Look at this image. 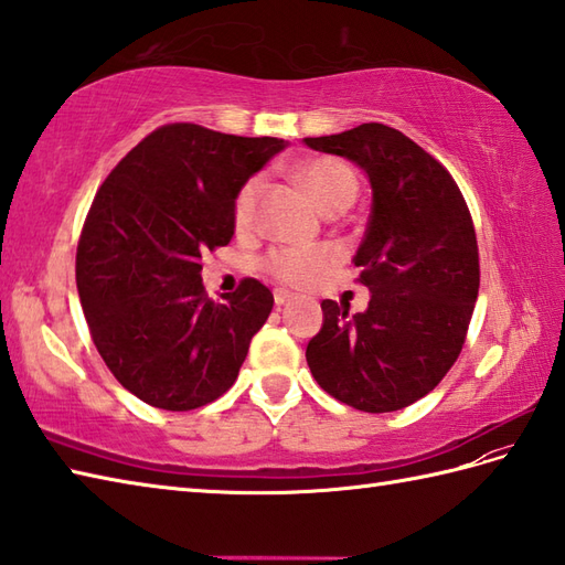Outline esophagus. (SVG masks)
<instances>
[{
	"mask_svg": "<svg viewBox=\"0 0 565 565\" xmlns=\"http://www.w3.org/2000/svg\"><path fill=\"white\" fill-rule=\"evenodd\" d=\"M291 300H294V294L281 291V288H279V291H274V303H277V306H286V303H291Z\"/></svg>",
	"mask_w": 565,
	"mask_h": 565,
	"instance_id": "esophagus-1",
	"label": "esophagus"
}]
</instances>
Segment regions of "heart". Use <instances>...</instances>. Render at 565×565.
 <instances>
[{"instance_id":"b5f03b06","label":"heart","mask_w":565,"mask_h":565,"mask_svg":"<svg viewBox=\"0 0 565 565\" xmlns=\"http://www.w3.org/2000/svg\"><path fill=\"white\" fill-rule=\"evenodd\" d=\"M296 178L300 180L315 202L324 212H339L347 209L359 192V178L353 168L334 156H315L296 168ZM265 190V180L255 175L243 182L233 200V223L238 231H247L255 223L259 196ZM334 265V253L330 247H274L262 257L259 267L269 277L286 286H308Z\"/></svg>"}]
</instances>
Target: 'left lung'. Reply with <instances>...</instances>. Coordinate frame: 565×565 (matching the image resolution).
<instances>
[{"instance_id":"8db88e82","label":"left lung","mask_w":565,"mask_h":565,"mask_svg":"<svg viewBox=\"0 0 565 565\" xmlns=\"http://www.w3.org/2000/svg\"><path fill=\"white\" fill-rule=\"evenodd\" d=\"M369 173L373 206L353 265L371 303L322 300L324 322L306 359L318 385L353 409L397 412L426 397L465 347L479 296L475 221L440 161L399 129L365 122L308 137Z\"/></svg>"}]
</instances>
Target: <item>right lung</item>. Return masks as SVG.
Masks as SVG:
<instances>
[{
    "label": "right lung",
    "instance_id": "right-lung-1",
    "mask_svg": "<svg viewBox=\"0 0 565 565\" xmlns=\"http://www.w3.org/2000/svg\"><path fill=\"white\" fill-rule=\"evenodd\" d=\"M281 149L274 137L163 125L98 188L76 245V288L100 359L141 402L200 409L238 377L274 296L243 279L212 300L202 255L231 243L235 194Z\"/></svg>",
    "mask_w": 565,
    "mask_h": 565
}]
</instances>
